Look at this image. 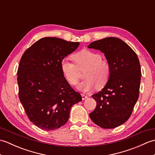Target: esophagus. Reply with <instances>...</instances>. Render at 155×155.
Returning a JSON list of instances; mask_svg holds the SVG:
<instances>
[{"instance_id":"34e87169","label":"esophagus","mask_w":155,"mask_h":155,"mask_svg":"<svg viewBox=\"0 0 155 155\" xmlns=\"http://www.w3.org/2000/svg\"><path fill=\"white\" fill-rule=\"evenodd\" d=\"M81 96H82V99H83V100L87 99V98H88V97L87 96V95H85L84 94H81Z\"/></svg>"}]
</instances>
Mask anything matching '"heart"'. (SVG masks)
Listing matches in <instances>:
<instances>
[{"label": "heart", "mask_w": 155, "mask_h": 155, "mask_svg": "<svg viewBox=\"0 0 155 155\" xmlns=\"http://www.w3.org/2000/svg\"><path fill=\"white\" fill-rule=\"evenodd\" d=\"M76 64L68 61L62 59L61 69L66 80L71 85L78 83L79 69L84 70V79L77 85V89L82 92H88L97 86L104 87L110 77V67L108 62L103 60L101 55L96 52L84 49L72 56Z\"/></svg>", "instance_id": "obj_1"}]
</instances>
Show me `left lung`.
Instances as JSON below:
<instances>
[{
    "label": "left lung",
    "instance_id": "obj_1",
    "mask_svg": "<svg viewBox=\"0 0 155 155\" xmlns=\"http://www.w3.org/2000/svg\"><path fill=\"white\" fill-rule=\"evenodd\" d=\"M104 54L110 67V77L103 89L92 95L97 107L91 119L103 128L123 124L130 117L139 98L140 65L137 54L120 38L107 37L87 47Z\"/></svg>",
    "mask_w": 155,
    "mask_h": 155
}]
</instances>
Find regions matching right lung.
Returning <instances> with one entry per match:
<instances>
[{"label": "right lung", "instance_id": "right-lung-1", "mask_svg": "<svg viewBox=\"0 0 155 155\" xmlns=\"http://www.w3.org/2000/svg\"><path fill=\"white\" fill-rule=\"evenodd\" d=\"M79 46L56 37L38 40L22 54L17 71L18 95L29 120L46 130L68 121L74 104L82 101L62 73L61 62Z\"/></svg>", "mask_w": 155, "mask_h": 155}]
</instances>
